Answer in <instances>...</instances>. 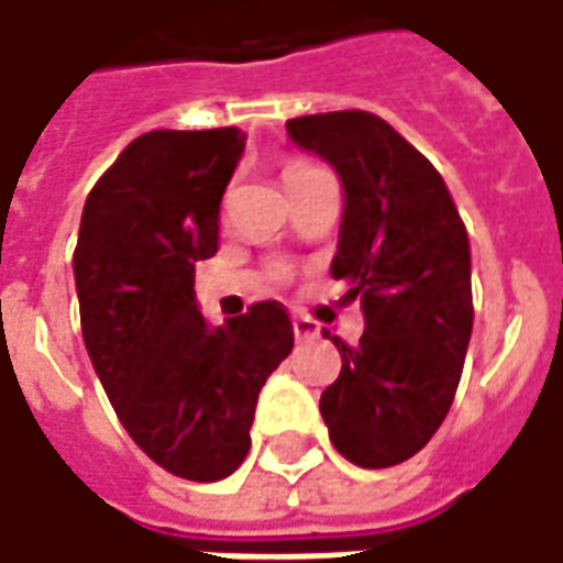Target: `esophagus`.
<instances>
[{
  "mask_svg": "<svg viewBox=\"0 0 563 563\" xmlns=\"http://www.w3.org/2000/svg\"><path fill=\"white\" fill-rule=\"evenodd\" d=\"M294 334H297V341H312V338H319V322L309 316H294Z\"/></svg>",
  "mask_w": 563,
  "mask_h": 563,
  "instance_id": "34e87169",
  "label": "esophagus"
}]
</instances>
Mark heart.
<instances>
[{
  "label": "heart",
  "mask_w": 563,
  "mask_h": 563,
  "mask_svg": "<svg viewBox=\"0 0 563 563\" xmlns=\"http://www.w3.org/2000/svg\"><path fill=\"white\" fill-rule=\"evenodd\" d=\"M319 167H312L309 161H297V157H290V161H285V167H282V179H285V188H294L297 183H303L309 173H316ZM275 275L278 278H285V269H275Z\"/></svg>",
  "instance_id": "heart-1"
}]
</instances>
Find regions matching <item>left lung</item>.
Segmentation results:
<instances>
[{
  "label": "left lung",
  "mask_w": 563,
  "mask_h": 563,
  "mask_svg": "<svg viewBox=\"0 0 563 563\" xmlns=\"http://www.w3.org/2000/svg\"><path fill=\"white\" fill-rule=\"evenodd\" d=\"M288 135L341 176L331 275L365 316L356 346L331 338L341 375L319 399L328 437L353 465H399L428 446L462 378L474 328L465 222L431 161L378 114L294 117Z\"/></svg>",
  "instance_id": "8db88e82"
}]
</instances>
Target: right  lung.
I'll return each instance as SVG.
<instances>
[{"label": "right lung", "instance_id": "add662e5", "mask_svg": "<svg viewBox=\"0 0 563 563\" xmlns=\"http://www.w3.org/2000/svg\"><path fill=\"white\" fill-rule=\"evenodd\" d=\"M241 151L235 126L139 135L89 191L74 251L82 341L117 418L151 462L198 484L244 462L256 396L294 346L275 300L222 328L195 303Z\"/></svg>", "mask_w": 563, "mask_h": 563}]
</instances>
